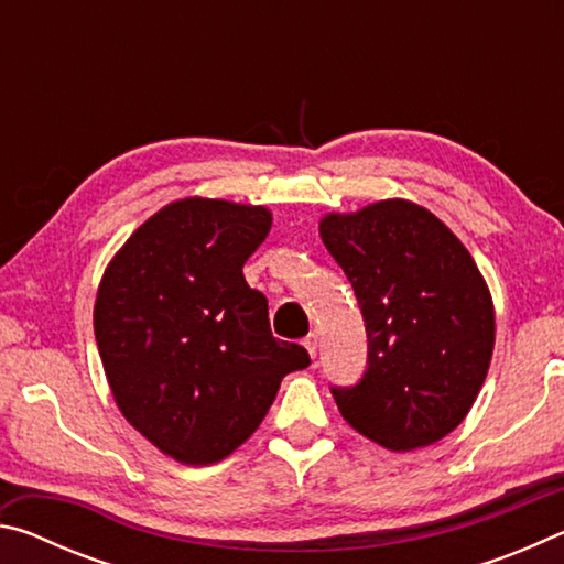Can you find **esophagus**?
<instances>
[{
  "mask_svg": "<svg viewBox=\"0 0 564 564\" xmlns=\"http://www.w3.org/2000/svg\"><path fill=\"white\" fill-rule=\"evenodd\" d=\"M303 346H305V350L311 352V358H316V356H318V336H316V333H311V336H305V338H303Z\"/></svg>",
  "mask_w": 564,
  "mask_h": 564,
  "instance_id": "obj_1",
  "label": "esophagus"
}]
</instances>
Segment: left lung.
I'll use <instances>...</instances> for the list:
<instances>
[{"label": "left lung", "mask_w": 564, "mask_h": 564, "mask_svg": "<svg viewBox=\"0 0 564 564\" xmlns=\"http://www.w3.org/2000/svg\"><path fill=\"white\" fill-rule=\"evenodd\" d=\"M321 238L368 333L366 373L330 388L340 415L395 453L437 443L463 423L492 358V299L473 256L441 218L403 198L328 214Z\"/></svg>", "instance_id": "obj_1"}]
</instances>
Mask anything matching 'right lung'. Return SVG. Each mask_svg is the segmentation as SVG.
<instances>
[{
	"label": "right lung",
	"mask_w": 564,
	"mask_h": 564,
	"mask_svg": "<svg viewBox=\"0 0 564 564\" xmlns=\"http://www.w3.org/2000/svg\"><path fill=\"white\" fill-rule=\"evenodd\" d=\"M271 212L221 198L161 208L113 256L94 336L113 400L137 431L186 465H212L256 433L283 376L308 350L271 333L243 263Z\"/></svg>",
	"instance_id": "obj_1"
}]
</instances>
